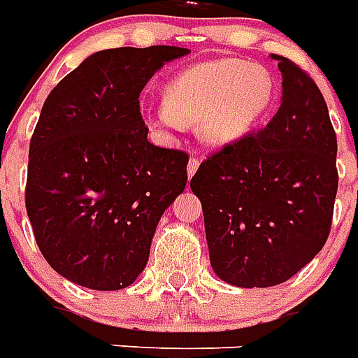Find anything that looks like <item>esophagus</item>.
<instances>
[{
	"label": "esophagus",
	"mask_w": 358,
	"mask_h": 358,
	"mask_svg": "<svg viewBox=\"0 0 358 358\" xmlns=\"http://www.w3.org/2000/svg\"><path fill=\"white\" fill-rule=\"evenodd\" d=\"M199 159H197V157H190V161H188V166H187V173H188V177H192L194 173H196L197 171V168H199Z\"/></svg>",
	"instance_id": "esophagus-1"
}]
</instances>
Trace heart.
I'll list each match as a JSON object with an SVG mask.
<instances>
[{"instance_id": "b5f03b06", "label": "heart", "mask_w": 358, "mask_h": 358, "mask_svg": "<svg viewBox=\"0 0 358 358\" xmlns=\"http://www.w3.org/2000/svg\"><path fill=\"white\" fill-rule=\"evenodd\" d=\"M275 98V79L268 68L218 59L176 73L166 83L164 107L144 108V120L164 133L179 125H196L205 144L225 148L264 122Z\"/></svg>"}]
</instances>
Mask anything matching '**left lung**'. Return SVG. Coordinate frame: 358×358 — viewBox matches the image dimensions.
I'll return each instance as SVG.
<instances>
[{"instance_id":"1","label":"left lung","mask_w":358,"mask_h":358,"mask_svg":"<svg viewBox=\"0 0 358 358\" xmlns=\"http://www.w3.org/2000/svg\"><path fill=\"white\" fill-rule=\"evenodd\" d=\"M275 59L282 77L275 116L208 157L190 181L214 273L240 288L281 285L318 255L338 188L324 96L292 61Z\"/></svg>"}]
</instances>
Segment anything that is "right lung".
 <instances>
[{"label": "right lung", "mask_w": 358, "mask_h": 358, "mask_svg": "<svg viewBox=\"0 0 358 358\" xmlns=\"http://www.w3.org/2000/svg\"><path fill=\"white\" fill-rule=\"evenodd\" d=\"M173 45L96 51L44 101L29 145L25 207L48 264L92 290L144 271L159 220L187 187L188 155L148 140L138 96Z\"/></svg>", "instance_id": "1"}]
</instances>
